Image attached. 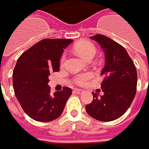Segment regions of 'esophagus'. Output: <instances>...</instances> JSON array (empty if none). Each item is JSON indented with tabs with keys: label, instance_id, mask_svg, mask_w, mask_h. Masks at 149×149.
I'll return each instance as SVG.
<instances>
[{
	"label": "esophagus",
	"instance_id": "esophagus-1",
	"mask_svg": "<svg viewBox=\"0 0 149 149\" xmlns=\"http://www.w3.org/2000/svg\"><path fill=\"white\" fill-rule=\"evenodd\" d=\"M74 92H77L78 94H81V93H83V92H84V91L83 89H79V88H75V89H74Z\"/></svg>",
	"mask_w": 149,
	"mask_h": 149
}]
</instances>
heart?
I'll return each instance as SVG.
<instances>
[{"mask_svg":"<svg viewBox=\"0 0 149 149\" xmlns=\"http://www.w3.org/2000/svg\"><path fill=\"white\" fill-rule=\"evenodd\" d=\"M74 50L79 57L87 61H90L96 54V47L92 43L88 40H81L78 42L74 46ZM64 59L65 55H62L61 58V63L64 61ZM90 79H91L90 74H82L75 77V81L78 84L84 85L88 83Z\"/></svg>","mask_w":149,"mask_h":149,"instance_id":"heart-1","label":"heart"}]
</instances>
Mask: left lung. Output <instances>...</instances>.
I'll return each mask as SVG.
<instances>
[{
	"instance_id": "1",
	"label": "left lung",
	"mask_w": 149,
	"mask_h": 149,
	"mask_svg": "<svg viewBox=\"0 0 149 149\" xmlns=\"http://www.w3.org/2000/svg\"><path fill=\"white\" fill-rule=\"evenodd\" d=\"M91 39L102 48L105 63L101 75L102 96L92 92L93 100L86 105L88 115L101 122L118 119L131 106L136 93L137 72L134 62L127 50L117 42L103 35Z\"/></svg>"
}]
</instances>
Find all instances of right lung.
<instances>
[{
  "label": "right lung",
  "mask_w": 149,
  "mask_h": 149,
  "mask_svg": "<svg viewBox=\"0 0 149 149\" xmlns=\"http://www.w3.org/2000/svg\"><path fill=\"white\" fill-rule=\"evenodd\" d=\"M71 39H45L18 57L13 71L15 96L26 113L38 122H51L59 118L72 94L65 87L61 92H50V72L58 71L60 59Z\"/></svg>",
  "instance_id": "add662e5"
}]
</instances>
